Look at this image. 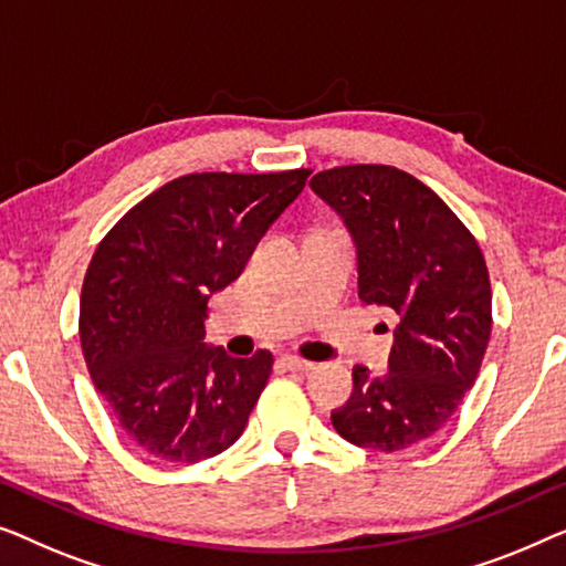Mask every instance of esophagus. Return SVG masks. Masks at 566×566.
Instances as JSON below:
<instances>
[{"mask_svg":"<svg viewBox=\"0 0 566 566\" xmlns=\"http://www.w3.org/2000/svg\"><path fill=\"white\" fill-rule=\"evenodd\" d=\"M280 364L284 366V369H290V371H313V369H315V364H313V361L300 359V356H292V354L282 356Z\"/></svg>","mask_w":566,"mask_h":566,"instance_id":"esophagus-1","label":"esophagus"}]
</instances>
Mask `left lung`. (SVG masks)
Masks as SVG:
<instances>
[{"label": "left lung", "instance_id": "1", "mask_svg": "<svg viewBox=\"0 0 566 566\" xmlns=\"http://www.w3.org/2000/svg\"><path fill=\"white\" fill-rule=\"evenodd\" d=\"M310 187L352 230L359 297L400 317L389 371L356 366L333 428L361 449H410L449 423L480 374L492 331L482 249L431 187L395 166H336Z\"/></svg>", "mask_w": 566, "mask_h": 566}]
</instances>
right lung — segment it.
I'll return each instance as SVG.
<instances>
[{
    "label": "right lung",
    "instance_id": "right-lung-1",
    "mask_svg": "<svg viewBox=\"0 0 566 566\" xmlns=\"http://www.w3.org/2000/svg\"><path fill=\"white\" fill-rule=\"evenodd\" d=\"M310 169L187 174L133 205L86 269L78 338L94 387L135 449L197 464L243 433L274 356L202 344L207 300L243 272Z\"/></svg>",
    "mask_w": 566,
    "mask_h": 566
}]
</instances>
